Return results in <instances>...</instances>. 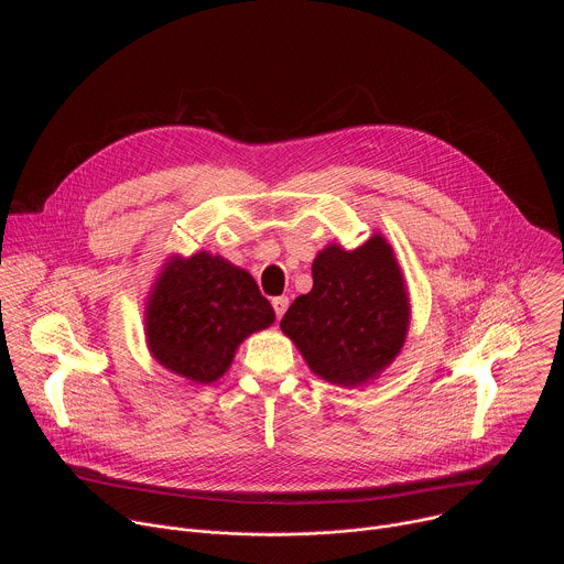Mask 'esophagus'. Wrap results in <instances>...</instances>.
<instances>
[{"label":"esophagus","mask_w":564,"mask_h":564,"mask_svg":"<svg viewBox=\"0 0 564 564\" xmlns=\"http://www.w3.org/2000/svg\"><path fill=\"white\" fill-rule=\"evenodd\" d=\"M288 305H290L288 296H276V299H272V307H274V314H276V318H281V316L285 314Z\"/></svg>","instance_id":"34e87169"}]
</instances>
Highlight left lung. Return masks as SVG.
<instances>
[{
	"instance_id": "1",
	"label": "left lung",
	"mask_w": 564,
	"mask_h": 564,
	"mask_svg": "<svg viewBox=\"0 0 564 564\" xmlns=\"http://www.w3.org/2000/svg\"><path fill=\"white\" fill-rule=\"evenodd\" d=\"M281 330L312 372L333 383L357 386L386 368L409 333V294L386 240L375 234L352 252H321L312 290L294 299Z\"/></svg>"
}]
</instances>
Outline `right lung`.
<instances>
[{
	"instance_id": "obj_1",
	"label": "right lung",
	"mask_w": 564,
	"mask_h": 564,
	"mask_svg": "<svg viewBox=\"0 0 564 564\" xmlns=\"http://www.w3.org/2000/svg\"><path fill=\"white\" fill-rule=\"evenodd\" d=\"M274 324V310L257 281L207 252L174 259L155 281L147 305L151 355L176 375L216 381L238 344Z\"/></svg>"
}]
</instances>
